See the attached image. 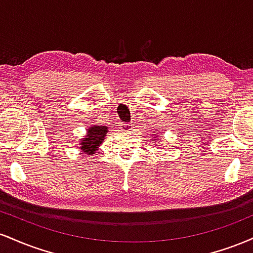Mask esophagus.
Here are the masks:
<instances>
[{
	"instance_id": "1",
	"label": "esophagus",
	"mask_w": 253,
	"mask_h": 253,
	"mask_svg": "<svg viewBox=\"0 0 253 253\" xmlns=\"http://www.w3.org/2000/svg\"><path fill=\"white\" fill-rule=\"evenodd\" d=\"M120 129L123 130V132H128V130L132 129V125L128 124V123H121L120 124Z\"/></svg>"
}]
</instances>
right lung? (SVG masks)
Segmentation results:
<instances>
[{"mask_svg": "<svg viewBox=\"0 0 253 253\" xmlns=\"http://www.w3.org/2000/svg\"><path fill=\"white\" fill-rule=\"evenodd\" d=\"M107 127L106 126H94L91 128H89L86 138H84L81 144V149H82L85 153H92L94 151L97 150V147L100 146V144L102 143L104 136L107 134Z\"/></svg>", "mask_w": 253, "mask_h": 253, "instance_id": "add662e5", "label": "right lung"}]
</instances>
